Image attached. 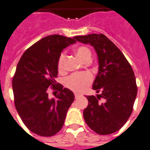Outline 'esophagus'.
Wrapping results in <instances>:
<instances>
[{
    "label": "esophagus",
    "mask_w": 150,
    "mask_h": 150,
    "mask_svg": "<svg viewBox=\"0 0 150 150\" xmlns=\"http://www.w3.org/2000/svg\"><path fill=\"white\" fill-rule=\"evenodd\" d=\"M79 97V94H78V93H75V98H78Z\"/></svg>",
    "instance_id": "1"
}]
</instances>
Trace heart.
Instances as JSON below:
<instances>
[{
    "label": "heart",
    "instance_id": "heart-1",
    "mask_svg": "<svg viewBox=\"0 0 150 150\" xmlns=\"http://www.w3.org/2000/svg\"><path fill=\"white\" fill-rule=\"evenodd\" d=\"M75 54L80 60L86 61V60L91 59L92 52L86 45H80L76 48ZM64 52L60 53L57 60V70L60 73L64 71ZM93 82V76L88 72L75 73L70 75L65 79V86L67 89L72 90L75 93H82L86 90Z\"/></svg>",
    "mask_w": 150,
    "mask_h": 150
}]
</instances>
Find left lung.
<instances>
[{
    "label": "left lung",
    "instance_id": "1",
    "mask_svg": "<svg viewBox=\"0 0 150 150\" xmlns=\"http://www.w3.org/2000/svg\"><path fill=\"white\" fill-rule=\"evenodd\" d=\"M74 38L93 45L99 61L93 89L100 94L86 97L89 103L83 111L84 120L98 134L114 133L125 124L133 111L138 92L133 69L123 52L103 34Z\"/></svg>",
    "mask_w": 150,
    "mask_h": 150
}]
</instances>
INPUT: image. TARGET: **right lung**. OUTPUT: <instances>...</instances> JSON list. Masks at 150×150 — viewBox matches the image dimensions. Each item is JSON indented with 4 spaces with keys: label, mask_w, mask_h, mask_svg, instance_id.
Here are the masks:
<instances>
[{
    "label": "right lung",
    "mask_w": 150,
    "mask_h": 150,
    "mask_svg": "<svg viewBox=\"0 0 150 150\" xmlns=\"http://www.w3.org/2000/svg\"><path fill=\"white\" fill-rule=\"evenodd\" d=\"M75 38L50 35L28 48L17 64L12 78L14 103L22 121L38 135L50 137L61 130L66 114L75 100L72 91L57 83V64L63 49ZM58 93L50 99L47 91Z\"/></svg>",
    "instance_id": "add662e5"
}]
</instances>
